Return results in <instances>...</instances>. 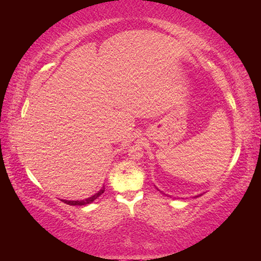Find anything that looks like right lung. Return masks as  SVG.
<instances>
[{
	"instance_id": "obj_1",
	"label": "right lung",
	"mask_w": 261,
	"mask_h": 261,
	"mask_svg": "<svg viewBox=\"0 0 261 261\" xmlns=\"http://www.w3.org/2000/svg\"><path fill=\"white\" fill-rule=\"evenodd\" d=\"M103 191H105V188H102L100 190V191L98 192V193H95L94 196H92V197H90V198H87V199H85V200H74V201H70V200H62L63 202H65V204H68V205H71V206H74V205H78V206H83V205H87V204H91L92 201H94L96 198H98L99 196H101V194L103 193Z\"/></svg>"
}]
</instances>
